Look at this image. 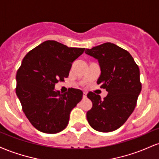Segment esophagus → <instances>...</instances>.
I'll list each match as a JSON object with an SVG mask.
<instances>
[{
  "instance_id": "34e87169",
  "label": "esophagus",
  "mask_w": 159,
  "mask_h": 159,
  "mask_svg": "<svg viewBox=\"0 0 159 159\" xmlns=\"http://www.w3.org/2000/svg\"><path fill=\"white\" fill-rule=\"evenodd\" d=\"M86 97H87V93L84 92L83 93V98H86Z\"/></svg>"
}]
</instances>
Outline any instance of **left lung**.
I'll list each match as a JSON object with an SVG mask.
<instances>
[{
	"label": "left lung",
	"mask_w": 159,
	"mask_h": 159,
	"mask_svg": "<svg viewBox=\"0 0 159 159\" xmlns=\"http://www.w3.org/2000/svg\"><path fill=\"white\" fill-rule=\"evenodd\" d=\"M85 53L98 60L101 75L97 84L108 93L102 100L88 93L93 107L87 112V121L98 132H113L125 123L136 106L141 91L139 67L129 52L114 43H103Z\"/></svg>",
	"instance_id": "obj_1"
}]
</instances>
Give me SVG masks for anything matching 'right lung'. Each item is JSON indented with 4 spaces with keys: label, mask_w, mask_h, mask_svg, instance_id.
<instances>
[{
    "label": "right lung",
    "mask_w": 159,
    "mask_h": 159,
    "mask_svg": "<svg viewBox=\"0 0 159 159\" xmlns=\"http://www.w3.org/2000/svg\"><path fill=\"white\" fill-rule=\"evenodd\" d=\"M84 49L47 40L24 57L16 73V92L25 116L37 130L55 134L68 125L71 111L83 92L69 88L62 93L54 86L68 77L72 63Z\"/></svg>",
    "instance_id": "obj_1"
}]
</instances>
